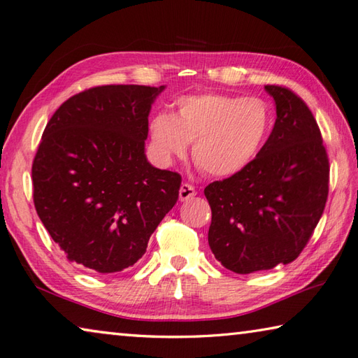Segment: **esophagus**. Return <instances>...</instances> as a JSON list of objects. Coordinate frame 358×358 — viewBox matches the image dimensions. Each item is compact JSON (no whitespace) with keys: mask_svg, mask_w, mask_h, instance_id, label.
Here are the masks:
<instances>
[{"mask_svg":"<svg viewBox=\"0 0 358 358\" xmlns=\"http://www.w3.org/2000/svg\"><path fill=\"white\" fill-rule=\"evenodd\" d=\"M194 196H196V188L193 185H189V184H182L180 185V189H179V201L180 202L193 199Z\"/></svg>","mask_w":358,"mask_h":358,"instance_id":"obj_1","label":"esophagus"}]
</instances>
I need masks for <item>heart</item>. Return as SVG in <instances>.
I'll return each instance as SVG.
<instances>
[{"instance_id": "obj_1", "label": "heart", "mask_w": 358, "mask_h": 358, "mask_svg": "<svg viewBox=\"0 0 358 358\" xmlns=\"http://www.w3.org/2000/svg\"><path fill=\"white\" fill-rule=\"evenodd\" d=\"M273 127L271 108L259 98L222 93L184 94L174 101V115L156 113L148 125L150 141L165 164L193 159L213 178H231L248 169Z\"/></svg>"}]
</instances>
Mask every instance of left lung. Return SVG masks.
I'll return each mask as SVG.
<instances>
[{
    "label": "left lung",
    "instance_id": "8db88e82",
    "mask_svg": "<svg viewBox=\"0 0 358 358\" xmlns=\"http://www.w3.org/2000/svg\"><path fill=\"white\" fill-rule=\"evenodd\" d=\"M275 104L273 131L248 169L205 188L210 248L237 274L291 264L328 199L329 161L311 110L296 93L265 85Z\"/></svg>",
    "mask_w": 358,
    "mask_h": 358
}]
</instances>
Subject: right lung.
Wrapping results in <instances>:
<instances>
[{
    "label": "right lung",
    "instance_id": "add662e5",
    "mask_svg": "<svg viewBox=\"0 0 358 358\" xmlns=\"http://www.w3.org/2000/svg\"><path fill=\"white\" fill-rule=\"evenodd\" d=\"M165 85H102L67 99L47 124L31 180L55 243L101 274L144 256L179 197L180 174L147 161L148 115Z\"/></svg>",
    "mask_w": 358,
    "mask_h": 358
}]
</instances>
